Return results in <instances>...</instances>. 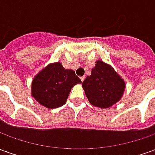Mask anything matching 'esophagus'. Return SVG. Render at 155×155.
I'll return each mask as SVG.
<instances>
[{
    "label": "esophagus",
    "mask_w": 155,
    "mask_h": 155,
    "mask_svg": "<svg viewBox=\"0 0 155 155\" xmlns=\"http://www.w3.org/2000/svg\"><path fill=\"white\" fill-rule=\"evenodd\" d=\"M84 79H85V76H81V81H82V82L84 81Z\"/></svg>",
    "instance_id": "esophagus-1"
}]
</instances>
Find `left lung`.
<instances>
[{"label":"left lung","instance_id":"left-lung-1","mask_svg":"<svg viewBox=\"0 0 155 155\" xmlns=\"http://www.w3.org/2000/svg\"><path fill=\"white\" fill-rule=\"evenodd\" d=\"M82 86L91 104L108 108L120 101L125 84L113 68L98 61L91 75L85 78Z\"/></svg>","mask_w":155,"mask_h":155}]
</instances>
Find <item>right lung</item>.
<instances>
[{
	"label": "right lung",
	"mask_w": 155,
	"mask_h": 155,
	"mask_svg": "<svg viewBox=\"0 0 155 155\" xmlns=\"http://www.w3.org/2000/svg\"><path fill=\"white\" fill-rule=\"evenodd\" d=\"M81 81L74 71L64 69L61 63L48 65L32 81V95L49 109L65 104L71 89Z\"/></svg>",
	"instance_id": "right-lung-1"
}]
</instances>
